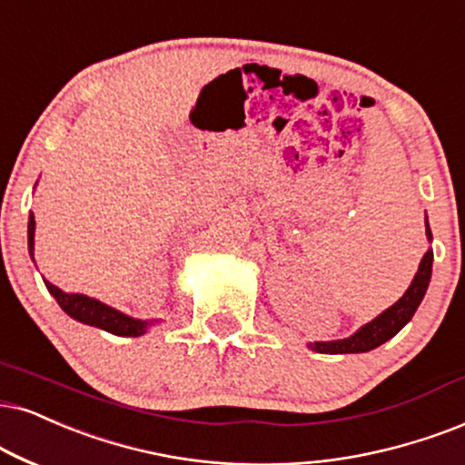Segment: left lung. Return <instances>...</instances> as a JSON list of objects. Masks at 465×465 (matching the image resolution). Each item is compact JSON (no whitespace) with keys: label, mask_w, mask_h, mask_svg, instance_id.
<instances>
[{"label":"left lung","mask_w":465,"mask_h":465,"mask_svg":"<svg viewBox=\"0 0 465 465\" xmlns=\"http://www.w3.org/2000/svg\"><path fill=\"white\" fill-rule=\"evenodd\" d=\"M427 238L431 240V229H429V225ZM431 263L433 251H427L425 255H422L419 272H416L408 292L403 293V298H399L391 309H386L384 313L375 317L373 322L364 324L361 331L351 334L350 339L328 341V343H311L309 348L320 351V354H358V351H369L378 348L381 343H386V341L395 337V334L412 320L416 309H419L422 296H425L427 292L429 279H431Z\"/></svg>","instance_id":"left-lung-1"}]
</instances>
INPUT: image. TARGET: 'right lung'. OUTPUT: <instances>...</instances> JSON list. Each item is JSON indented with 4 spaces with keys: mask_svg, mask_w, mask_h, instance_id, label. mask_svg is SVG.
I'll use <instances>...</instances> for the list:
<instances>
[{
    "mask_svg": "<svg viewBox=\"0 0 465 465\" xmlns=\"http://www.w3.org/2000/svg\"><path fill=\"white\" fill-rule=\"evenodd\" d=\"M34 229H36V221L34 214H29V225H27V244H29V255L34 260ZM46 290L51 292V296L55 298L57 304L66 311L70 317H74L76 322H84V324L103 328L111 334H120V337H139L148 331L150 322L133 320L120 311L107 307V304L98 302L96 298H87L84 293H66L60 287H55L49 281H45Z\"/></svg>",
    "mask_w": 465,
    "mask_h": 465,
    "instance_id": "1",
    "label": "right lung"
}]
</instances>
